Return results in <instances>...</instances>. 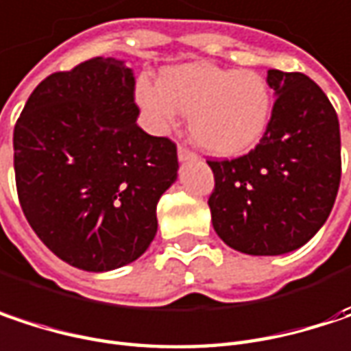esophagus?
<instances>
[{
  "label": "esophagus",
  "mask_w": 351,
  "mask_h": 351,
  "mask_svg": "<svg viewBox=\"0 0 351 351\" xmlns=\"http://www.w3.org/2000/svg\"><path fill=\"white\" fill-rule=\"evenodd\" d=\"M178 160H182V162H186V160H197V154H195L191 148H186L184 144H178Z\"/></svg>",
  "instance_id": "34e87169"
}]
</instances>
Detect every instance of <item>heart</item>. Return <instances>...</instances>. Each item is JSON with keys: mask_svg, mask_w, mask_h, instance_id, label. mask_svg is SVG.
<instances>
[{"mask_svg": "<svg viewBox=\"0 0 351 351\" xmlns=\"http://www.w3.org/2000/svg\"><path fill=\"white\" fill-rule=\"evenodd\" d=\"M136 100L158 130L189 114L191 138L215 156H237L263 136L271 116L267 82L255 72L213 64H182L162 72L158 86L141 82Z\"/></svg>", "mask_w": 351, "mask_h": 351, "instance_id": "1", "label": "heart"}]
</instances>
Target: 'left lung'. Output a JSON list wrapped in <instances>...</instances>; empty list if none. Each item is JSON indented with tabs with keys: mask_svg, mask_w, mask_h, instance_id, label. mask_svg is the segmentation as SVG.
I'll list each match as a JSON object with an SVG mask.
<instances>
[{
	"mask_svg": "<svg viewBox=\"0 0 351 351\" xmlns=\"http://www.w3.org/2000/svg\"><path fill=\"white\" fill-rule=\"evenodd\" d=\"M275 92L259 144L231 160H207L217 235L247 255H283L330 217L341 178L339 122L324 90L300 72L269 70Z\"/></svg>",
	"mask_w": 351,
	"mask_h": 351,
	"instance_id": "8db88e82",
	"label": "left lung"
}]
</instances>
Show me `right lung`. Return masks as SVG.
Instances as JSON below:
<instances>
[{
	"instance_id": "1",
	"label": "right lung",
	"mask_w": 351,
	"mask_h": 351,
	"mask_svg": "<svg viewBox=\"0 0 351 351\" xmlns=\"http://www.w3.org/2000/svg\"><path fill=\"white\" fill-rule=\"evenodd\" d=\"M134 74L92 58L42 80L14 128L21 210L53 255L84 271L138 259L176 180V144L136 124Z\"/></svg>"
}]
</instances>
